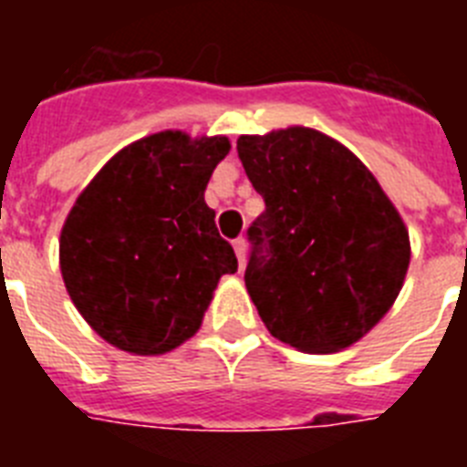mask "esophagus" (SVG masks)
Returning <instances> with one entry per match:
<instances>
[{
    "label": "esophagus",
    "mask_w": 467,
    "mask_h": 467,
    "mask_svg": "<svg viewBox=\"0 0 467 467\" xmlns=\"http://www.w3.org/2000/svg\"><path fill=\"white\" fill-rule=\"evenodd\" d=\"M234 247V254H237V262H240V266L244 264V256H247V240L244 237H237V240L233 242Z\"/></svg>",
    "instance_id": "1"
}]
</instances>
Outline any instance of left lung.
<instances>
[{
    "mask_svg": "<svg viewBox=\"0 0 467 467\" xmlns=\"http://www.w3.org/2000/svg\"><path fill=\"white\" fill-rule=\"evenodd\" d=\"M237 155L266 211L247 230L244 284L276 339L306 354L351 347L405 284L410 234L358 157L293 126L242 135Z\"/></svg>",
    "mask_w": 467,
    "mask_h": 467,
    "instance_id": "left-lung-1",
    "label": "left lung"
}]
</instances>
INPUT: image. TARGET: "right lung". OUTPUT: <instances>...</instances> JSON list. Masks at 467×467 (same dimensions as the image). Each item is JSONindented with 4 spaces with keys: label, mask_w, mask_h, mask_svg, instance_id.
<instances>
[{
    "label": "right lung",
    "mask_w": 467,
    "mask_h": 467,
    "mask_svg": "<svg viewBox=\"0 0 467 467\" xmlns=\"http://www.w3.org/2000/svg\"><path fill=\"white\" fill-rule=\"evenodd\" d=\"M225 135L161 130L106 161L60 233L69 298L120 351L167 354L198 332L220 276L237 271L205 203Z\"/></svg>",
    "instance_id": "obj_1"
}]
</instances>
